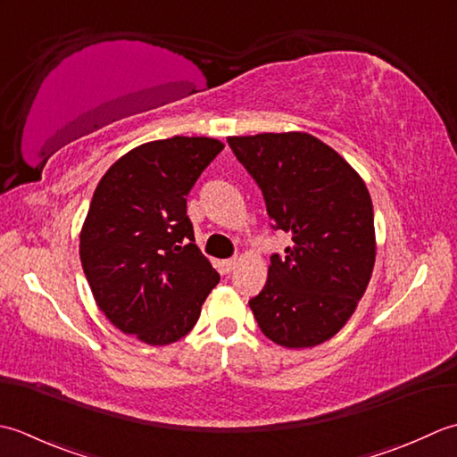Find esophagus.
Masks as SVG:
<instances>
[{"label": "esophagus", "instance_id": "obj_1", "mask_svg": "<svg viewBox=\"0 0 457 457\" xmlns=\"http://www.w3.org/2000/svg\"><path fill=\"white\" fill-rule=\"evenodd\" d=\"M222 266H225L227 272H232V270L238 266V258H228V260H225V262H222Z\"/></svg>", "mask_w": 457, "mask_h": 457}]
</instances>
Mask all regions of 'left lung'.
Here are the masks:
<instances>
[{"label": "left lung", "mask_w": 457, "mask_h": 457, "mask_svg": "<svg viewBox=\"0 0 457 457\" xmlns=\"http://www.w3.org/2000/svg\"><path fill=\"white\" fill-rule=\"evenodd\" d=\"M227 142L262 189L272 228L294 242L286 256H270L264 290L248 302L258 328L287 349L320 345L349 321L375 266L367 185L310 134L232 136Z\"/></svg>", "instance_id": "obj_1"}]
</instances>
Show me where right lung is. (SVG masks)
Segmentation results:
<instances>
[{
	"label": "right lung",
	"instance_id": "add662e5",
	"mask_svg": "<svg viewBox=\"0 0 457 457\" xmlns=\"http://www.w3.org/2000/svg\"><path fill=\"white\" fill-rule=\"evenodd\" d=\"M215 137L173 136L134 147L102 177L80 230V262L112 325L170 345L197 323L220 280L195 245L187 195L222 152Z\"/></svg>",
	"mask_w": 457,
	"mask_h": 457
}]
</instances>
